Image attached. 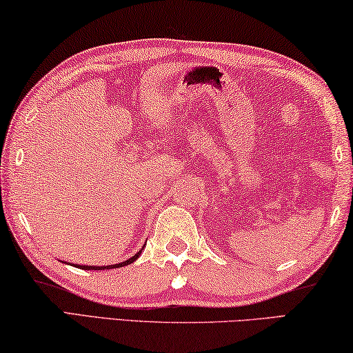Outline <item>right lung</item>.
Returning a JSON list of instances; mask_svg holds the SVG:
<instances>
[{"label": "right lung", "instance_id": "add662e5", "mask_svg": "<svg viewBox=\"0 0 353 353\" xmlns=\"http://www.w3.org/2000/svg\"><path fill=\"white\" fill-rule=\"evenodd\" d=\"M142 250H139L134 256H131L130 259H126L123 263H119V264H111V265H78V264H72L74 268H79V269H84V270H105V269H117V268H123V265H128L131 263H134L136 259L141 255ZM70 264V263H68Z\"/></svg>", "mask_w": 353, "mask_h": 353}]
</instances>
